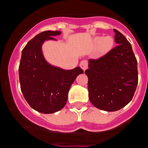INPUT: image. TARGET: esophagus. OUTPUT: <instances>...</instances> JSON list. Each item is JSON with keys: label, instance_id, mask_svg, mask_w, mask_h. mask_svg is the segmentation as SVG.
I'll use <instances>...</instances> for the list:
<instances>
[{"label": "esophagus", "instance_id": "esophagus-1", "mask_svg": "<svg viewBox=\"0 0 148 148\" xmlns=\"http://www.w3.org/2000/svg\"><path fill=\"white\" fill-rule=\"evenodd\" d=\"M80 68L83 69V70L85 71L88 67V62L86 60H83L81 62H80Z\"/></svg>", "mask_w": 148, "mask_h": 148}]
</instances>
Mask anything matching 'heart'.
Returning <instances> with one entry per match:
<instances>
[{"mask_svg":"<svg viewBox=\"0 0 148 148\" xmlns=\"http://www.w3.org/2000/svg\"><path fill=\"white\" fill-rule=\"evenodd\" d=\"M114 44V40L110 36L101 37L98 36L92 40V46L94 48H98L101 54H106L112 49Z\"/></svg>","mask_w":148,"mask_h":148,"instance_id":"obj_1","label":"heart"}]
</instances>
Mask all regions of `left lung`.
Here are the masks:
<instances>
[{
    "label": "left lung",
    "mask_w": 148,
    "mask_h": 148,
    "mask_svg": "<svg viewBox=\"0 0 148 148\" xmlns=\"http://www.w3.org/2000/svg\"><path fill=\"white\" fill-rule=\"evenodd\" d=\"M118 45L96 60L89 59L88 77L90 102L105 111H116L131 101L138 85L137 60L130 43L117 30Z\"/></svg>",
    "instance_id": "obj_1"
}]
</instances>
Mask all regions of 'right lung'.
I'll list each match as a JSON object with an SVG mask.
<instances>
[{
  "label": "right lung",
  "instance_id": "add662e5",
  "mask_svg": "<svg viewBox=\"0 0 148 148\" xmlns=\"http://www.w3.org/2000/svg\"><path fill=\"white\" fill-rule=\"evenodd\" d=\"M59 31H46L28 42L22 51L18 76L25 99L34 110L53 114L62 109L68 91L77 77L84 73L80 67L65 70L50 64L43 56L45 41H56Z\"/></svg>",
  "mask_w": 148,
  "mask_h": 148
}]
</instances>
